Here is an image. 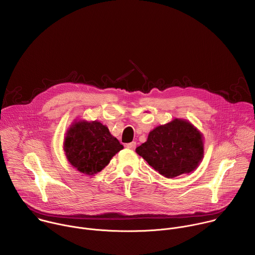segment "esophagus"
Masks as SVG:
<instances>
[{"label":"esophagus","instance_id":"obj_1","mask_svg":"<svg viewBox=\"0 0 255 255\" xmlns=\"http://www.w3.org/2000/svg\"><path fill=\"white\" fill-rule=\"evenodd\" d=\"M126 147L129 148V149H131V150H134V149L136 148V142H135V141H132V142L126 144Z\"/></svg>","mask_w":255,"mask_h":255}]
</instances>
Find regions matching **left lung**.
I'll list each match as a JSON object with an SVG mask.
<instances>
[{"label": "left lung", "mask_w": 255, "mask_h": 255, "mask_svg": "<svg viewBox=\"0 0 255 255\" xmlns=\"http://www.w3.org/2000/svg\"><path fill=\"white\" fill-rule=\"evenodd\" d=\"M136 152L161 175L172 178L198 167L204 156L203 135L189 121L174 119L150 131Z\"/></svg>", "instance_id": "left-lung-1"}]
</instances>
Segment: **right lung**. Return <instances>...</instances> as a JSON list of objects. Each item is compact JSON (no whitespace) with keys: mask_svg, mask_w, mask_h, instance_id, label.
Wrapping results in <instances>:
<instances>
[{"mask_svg":"<svg viewBox=\"0 0 255 255\" xmlns=\"http://www.w3.org/2000/svg\"><path fill=\"white\" fill-rule=\"evenodd\" d=\"M63 149L68 162L80 172L94 175L123 149L117 138L99 121L72 124L64 138Z\"/></svg>","mask_w":255,"mask_h":255,"instance_id":"right-lung-1","label":"right lung"}]
</instances>
